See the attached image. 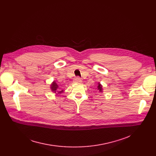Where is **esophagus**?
I'll list each match as a JSON object with an SVG mask.
<instances>
[{
	"instance_id": "34e87169",
	"label": "esophagus",
	"mask_w": 156,
	"mask_h": 156,
	"mask_svg": "<svg viewBox=\"0 0 156 156\" xmlns=\"http://www.w3.org/2000/svg\"><path fill=\"white\" fill-rule=\"evenodd\" d=\"M81 82H82V80L80 78L78 77L74 80V83H81Z\"/></svg>"
}]
</instances>
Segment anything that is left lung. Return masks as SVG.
Wrapping results in <instances>:
<instances>
[{"label":"left lung","mask_w":156,"mask_h":156,"mask_svg":"<svg viewBox=\"0 0 156 156\" xmlns=\"http://www.w3.org/2000/svg\"><path fill=\"white\" fill-rule=\"evenodd\" d=\"M97 90L99 93H102L103 92V89H102V86L100 83H98V86H97Z\"/></svg>","instance_id":"left-lung-1"}]
</instances>
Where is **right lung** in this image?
<instances>
[{"instance_id": "add662e5", "label": "right lung", "mask_w": 156, "mask_h": 156, "mask_svg": "<svg viewBox=\"0 0 156 156\" xmlns=\"http://www.w3.org/2000/svg\"><path fill=\"white\" fill-rule=\"evenodd\" d=\"M51 90L52 93L56 94L57 95L58 94H62L64 92L63 90H61L59 85H58L55 81H54L51 84Z\"/></svg>"}]
</instances>
